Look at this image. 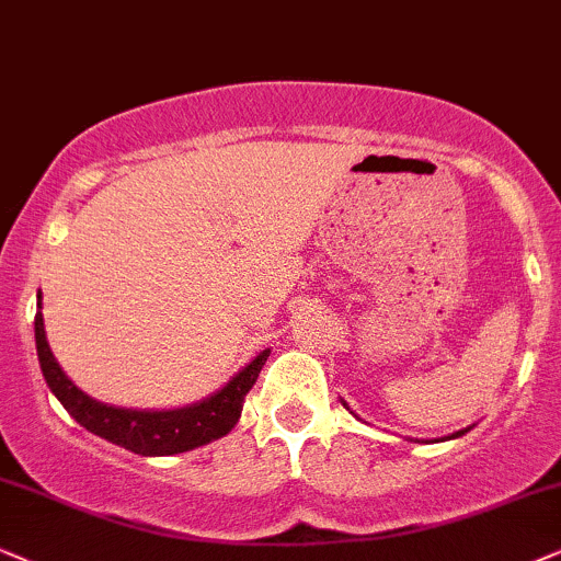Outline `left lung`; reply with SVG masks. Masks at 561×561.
<instances>
[{
	"label": "left lung",
	"mask_w": 561,
	"mask_h": 561,
	"mask_svg": "<svg viewBox=\"0 0 561 561\" xmlns=\"http://www.w3.org/2000/svg\"><path fill=\"white\" fill-rule=\"evenodd\" d=\"M458 434H462V432H458ZM458 434H455V437H458Z\"/></svg>",
	"instance_id": "left-lung-1"
}]
</instances>
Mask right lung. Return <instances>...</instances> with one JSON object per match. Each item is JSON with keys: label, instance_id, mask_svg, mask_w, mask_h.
I'll return each mask as SVG.
<instances>
[{"label": "right lung", "instance_id": "add662e5", "mask_svg": "<svg viewBox=\"0 0 561 561\" xmlns=\"http://www.w3.org/2000/svg\"><path fill=\"white\" fill-rule=\"evenodd\" d=\"M36 348L46 385L51 387L59 403L67 408L69 416L78 421L80 426H85L88 432L99 434V437L114 442L124 449H133L137 455L186 453V449L207 445V442L231 432L241 416L247 392L257 382L260 369L270 356V351H262L224 390L197 405L179 408V411H127V408L95 403L93 398H88L85 392L69 382L65 371L59 369L51 348H48L44 314L41 312H36Z\"/></svg>", "mask_w": 561, "mask_h": 561}]
</instances>
